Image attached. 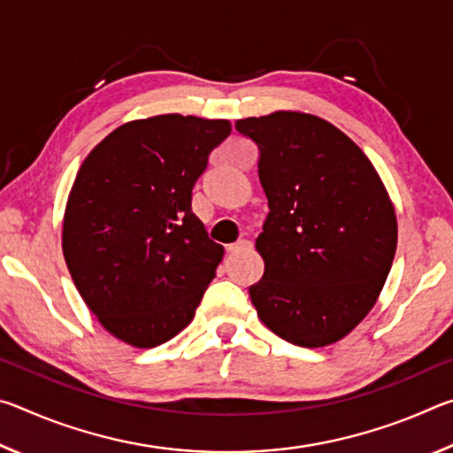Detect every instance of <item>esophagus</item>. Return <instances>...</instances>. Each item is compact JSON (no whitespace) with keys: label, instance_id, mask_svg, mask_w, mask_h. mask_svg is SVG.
<instances>
[{"label":"esophagus","instance_id":"1","mask_svg":"<svg viewBox=\"0 0 453 453\" xmlns=\"http://www.w3.org/2000/svg\"><path fill=\"white\" fill-rule=\"evenodd\" d=\"M251 248V242L250 240H240V242H235V243H229L227 248H226V251L227 254H237V251H245V250H250Z\"/></svg>","mask_w":453,"mask_h":453}]
</instances>
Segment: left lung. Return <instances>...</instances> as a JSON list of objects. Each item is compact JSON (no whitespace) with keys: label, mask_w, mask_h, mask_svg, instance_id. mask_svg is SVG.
Here are the masks:
<instances>
[{"label":"left lung","mask_w":453,"mask_h":453,"mask_svg":"<svg viewBox=\"0 0 453 453\" xmlns=\"http://www.w3.org/2000/svg\"><path fill=\"white\" fill-rule=\"evenodd\" d=\"M259 150L267 197L250 286L257 318L294 346L346 337L373 308L397 245L394 205L365 153L329 121L300 111L235 121Z\"/></svg>","instance_id":"1"}]
</instances>
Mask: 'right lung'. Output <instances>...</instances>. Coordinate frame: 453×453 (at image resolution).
Listing matches in <instances>:
<instances>
[{"mask_svg": "<svg viewBox=\"0 0 453 453\" xmlns=\"http://www.w3.org/2000/svg\"><path fill=\"white\" fill-rule=\"evenodd\" d=\"M227 119L167 113L135 119L83 159L61 248L88 308L107 332L156 348L194 319L224 248L191 211V189Z\"/></svg>", "mask_w": 453, "mask_h": 453, "instance_id": "add662e5", "label": "right lung"}]
</instances>
